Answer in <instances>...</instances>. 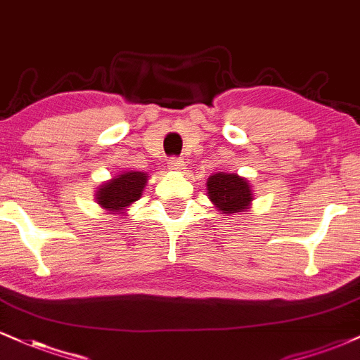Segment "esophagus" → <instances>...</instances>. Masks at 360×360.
Instances as JSON below:
<instances>
[{
    "label": "esophagus",
    "instance_id": "obj_1",
    "mask_svg": "<svg viewBox=\"0 0 360 360\" xmlns=\"http://www.w3.org/2000/svg\"><path fill=\"white\" fill-rule=\"evenodd\" d=\"M167 167L171 169V171H183V169H186V162H184L183 159H177V157H172V159H169Z\"/></svg>",
    "mask_w": 360,
    "mask_h": 360
}]
</instances>
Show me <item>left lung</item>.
<instances>
[{"label":"left lung","instance_id":"obj_1","mask_svg":"<svg viewBox=\"0 0 360 360\" xmlns=\"http://www.w3.org/2000/svg\"><path fill=\"white\" fill-rule=\"evenodd\" d=\"M206 194L214 208L223 214H238L247 212L254 201L249 181L235 172H217L206 181Z\"/></svg>","mask_w":360,"mask_h":360}]
</instances>
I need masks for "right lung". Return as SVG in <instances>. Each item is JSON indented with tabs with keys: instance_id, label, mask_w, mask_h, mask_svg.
Segmentation results:
<instances>
[{
	"instance_id": "obj_1",
	"label": "right lung",
	"mask_w": 360,
	"mask_h": 360,
	"mask_svg": "<svg viewBox=\"0 0 360 360\" xmlns=\"http://www.w3.org/2000/svg\"><path fill=\"white\" fill-rule=\"evenodd\" d=\"M148 174L142 171H125L98 186L94 198L100 208L113 214H125L135 201L140 200L147 186Z\"/></svg>"
}]
</instances>
